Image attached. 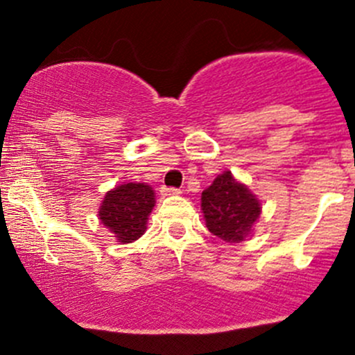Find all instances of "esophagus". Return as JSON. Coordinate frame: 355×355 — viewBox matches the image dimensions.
Returning <instances> with one entry per match:
<instances>
[{
	"label": "esophagus",
	"mask_w": 355,
	"mask_h": 355,
	"mask_svg": "<svg viewBox=\"0 0 355 355\" xmlns=\"http://www.w3.org/2000/svg\"><path fill=\"white\" fill-rule=\"evenodd\" d=\"M163 196H180L182 191L180 189H175V187H163L161 189Z\"/></svg>",
	"instance_id": "1"
}]
</instances>
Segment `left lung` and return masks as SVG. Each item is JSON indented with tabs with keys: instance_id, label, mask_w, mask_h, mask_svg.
<instances>
[{
	"instance_id": "left-lung-1",
	"label": "left lung",
	"mask_w": 355,
	"mask_h": 355,
	"mask_svg": "<svg viewBox=\"0 0 355 355\" xmlns=\"http://www.w3.org/2000/svg\"><path fill=\"white\" fill-rule=\"evenodd\" d=\"M207 230L228 244L245 241L259 220L261 202L247 185L235 180L232 171H223L200 196Z\"/></svg>"
}]
</instances>
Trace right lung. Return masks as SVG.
Returning a JSON list of instances; mask_svg holds the SVG:
<instances>
[{
	"instance_id": "1",
	"label": "right lung",
	"mask_w": 355,
	"mask_h": 355,
	"mask_svg": "<svg viewBox=\"0 0 355 355\" xmlns=\"http://www.w3.org/2000/svg\"><path fill=\"white\" fill-rule=\"evenodd\" d=\"M155 202V191L149 185L121 184L106 192L99 206V220L118 242L130 244L144 235Z\"/></svg>"
}]
</instances>
